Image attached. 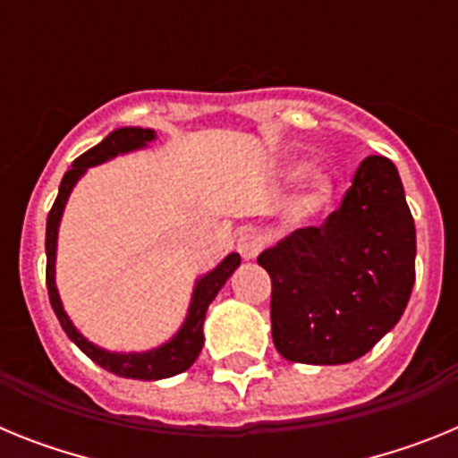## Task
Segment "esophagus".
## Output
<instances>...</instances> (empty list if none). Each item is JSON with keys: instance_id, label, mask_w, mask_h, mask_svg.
I'll return each mask as SVG.
<instances>
[{"instance_id": "1", "label": "esophagus", "mask_w": 458, "mask_h": 458, "mask_svg": "<svg viewBox=\"0 0 458 458\" xmlns=\"http://www.w3.org/2000/svg\"><path fill=\"white\" fill-rule=\"evenodd\" d=\"M261 238L257 236V233L248 232V233H241L238 236V242H236V250L241 252V257L245 259V261H250V259H257V254L261 252Z\"/></svg>"}]
</instances>
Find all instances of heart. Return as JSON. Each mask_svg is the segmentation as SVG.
<instances>
[{
	"instance_id": "heart-1",
	"label": "heart",
	"mask_w": 458,
	"mask_h": 458,
	"mask_svg": "<svg viewBox=\"0 0 458 458\" xmlns=\"http://www.w3.org/2000/svg\"><path fill=\"white\" fill-rule=\"evenodd\" d=\"M302 172V167H295L291 169V176H298ZM330 179H327L323 172H317L314 176L310 179V192H307V204L310 206H318L321 201L327 199V194H330Z\"/></svg>"
}]
</instances>
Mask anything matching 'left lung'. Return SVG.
I'll use <instances>...</instances> for the list:
<instances>
[{
    "label": "left lung",
    "mask_w": 458,
    "mask_h": 458,
    "mask_svg": "<svg viewBox=\"0 0 458 458\" xmlns=\"http://www.w3.org/2000/svg\"><path fill=\"white\" fill-rule=\"evenodd\" d=\"M257 261L273 284L270 323L282 358H362L402 318L415 284V222L394 163L365 157L321 226L295 229Z\"/></svg>",
    "instance_id": "obj_1"
}]
</instances>
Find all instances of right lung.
Wrapping results in <instances>:
<instances>
[{
    "instance_id": "1",
    "label": "right lung",
    "mask_w": 458,
    "mask_h": 458,
    "mask_svg": "<svg viewBox=\"0 0 458 458\" xmlns=\"http://www.w3.org/2000/svg\"><path fill=\"white\" fill-rule=\"evenodd\" d=\"M156 140V132L148 131V128H119V131L109 132L100 144H96L93 148H89L87 153L72 163V167L64 174L62 185H59V194H56L55 204H52L50 213H47V229H46V254H47V268H46V282H47V295H50V305L55 310L56 318L62 323L64 333L68 335L71 342H75L80 351L84 355L100 365L103 369L112 371L116 376H123V378H140V380H160L169 378V376H176L181 371L190 369L192 362L197 360V355L201 353V346H204V318L206 310L213 302V298L217 295V291L225 286V282L232 277L233 270L241 266V257L236 252H232L229 257L217 266L216 270L206 273L204 277L197 282L192 291V302H190L188 317L185 323L181 326V330L169 339L167 344L157 346L153 351H144V353H112V351H105L96 344L89 342L87 337H82V333H78V327L72 326L68 314L64 311L62 301H59V293H56L55 284V259H56V233H59V222L64 216V206L68 201V194L75 188V183L80 181L84 172L93 165H100L109 157L119 156V153L135 151V148L147 147L148 141Z\"/></svg>"
}]
</instances>
